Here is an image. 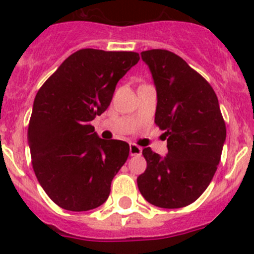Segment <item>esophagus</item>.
<instances>
[{"label": "esophagus", "mask_w": 254, "mask_h": 254, "mask_svg": "<svg viewBox=\"0 0 254 254\" xmlns=\"http://www.w3.org/2000/svg\"><path fill=\"white\" fill-rule=\"evenodd\" d=\"M141 153H142V148L139 147V146L134 145V143L129 146V155L131 156H139Z\"/></svg>", "instance_id": "1"}]
</instances>
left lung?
Returning a JSON list of instances; mask_svg holds the SVG:
<instances>
[{
	"label": "left lung",
	"instance_id": "obj_1",
	"mask_svg": "<svg viewBox=\"0 0 254 254\" xmlns=\"http://www.w3.org/2000/svg\"><path fill=\"white\" fill-rule=\"evenodd\" d=\"M157 92L155 123L165 131L167 155L143 148L139 192L155 206L190 205L205 191L219 165L227 129L217 94L188 63L164 49L141 53Z\"/></svg>",
	"mask_w": 254,
	"mask_h": 254
}]
</instances>
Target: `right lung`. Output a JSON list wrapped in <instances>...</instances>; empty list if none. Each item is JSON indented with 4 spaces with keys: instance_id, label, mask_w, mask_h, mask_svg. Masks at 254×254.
<instances>
[{
    "instance_id": "add662e5",
    "label": "right lung",
    "mask_w": 254,
    "mask_h": 254,
    "mask_svg": "<svg viewBox=\"0 0 254 254\" xmlns=\"http://www.w3.org/2000/svg\"><path fill=\"white\" fill-rule=\"evenodd\" d=\"M138 60L133 51L81 49L37 92L27 129L32 169L60 208L87 211L108 199L129 145L99 138L90 122L108 108L118 80Z\"/></svg>"
}]
</instances>
